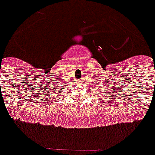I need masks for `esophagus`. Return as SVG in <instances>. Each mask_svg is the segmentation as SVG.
Masks as SVG:
<instances>
[{
	"label": "esophagus",
	"mask_w": 155,
	"mask_h": 155,
	"mask_svg": "<svg viewBox=\"0 0 155 155\" xmlns=\"http://www.w3.org/2000/svg\"><path fill=\"white\" fill-rule=\"evenodd\" d=\"M81 82H82V81H81V80H79V81H78V83L79 84H81Z\"/></svg>",
	"instance_id": "obj_1"
}]
</instances>
